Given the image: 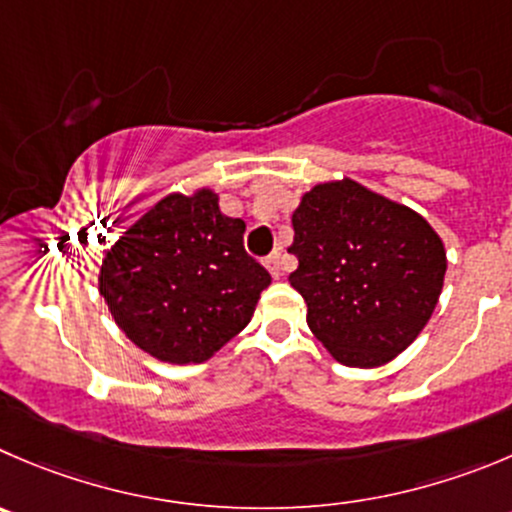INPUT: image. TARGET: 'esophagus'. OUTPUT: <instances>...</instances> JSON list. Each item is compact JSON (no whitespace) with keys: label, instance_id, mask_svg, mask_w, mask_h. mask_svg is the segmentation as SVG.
Here are the masks:
<instances>
[{"label":"esophagus","instance_id":"34e87169","mask_svg":"<svg viewBox=\"0 0 512 512\" xmlns=\"http://www.w3.org/2000/svg\"><path fill=\"white\" fill-rule=\"evenodd\" d=\"M266 269H269V274L274 276V279H279L281 274H284V259H281V253H271L269 259H266Z\"/></svg>","mask_w":512,"mask_h":512}]
</instances>
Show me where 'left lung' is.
Masks as SVG:
<instances>
[{"label":"left lung","instance_id":"left-lung-1","mask_svg":"<svg viewBox=\"0 0 512 512\" xmlns=\"http://www.w3.org/2000/svg\"><path fill=\"white\" fill-rule=\"evenodd\" d=\"M289 251L291 286L306 324L344 367L374 369L405 352L430 321L447 253L435 228L405 203L352 178L324 180L301 196Z\"/></svg>","mask_w":512,"mask_h":512}]
</instances>
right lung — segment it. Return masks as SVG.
<instances>
[{"label":"right lung","instance_id":"1","mask_svg":"<svg viewBox=\"0 0 512 512\" xmlns=\"http://www.w3.org/2000/svg\"><path fill=\"white\" fill-rule=\"evenodd\" d=\"M213 188L168 193L107 248L97 289L120 332L168 364H201L251 321L269 271Z\"/></svg>","mask_w":512,"mask_h":512}]
</instances>
